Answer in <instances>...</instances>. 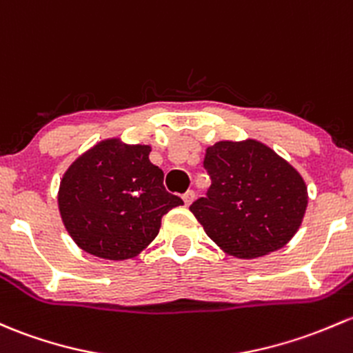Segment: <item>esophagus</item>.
Segmentation results:
<instances>
[{
    "mask_svg": "<svg viewBox=\"0 0 353 353\" xmlns=\"http://www.w3.org/2000/svg\"><path fill=\"white\" fill-rule=\"evenodd\" d=\"M194 191H191V189H189V191H186V192H184V194H183V201H184V205H186V206H189V205H191V203L192 201H194Z\"/></svg>",
    "mask_w": 353,
    "mask_h": 353,
    "instance_id": "34e87169",
    "label": "esophagus"
}]
</instances>
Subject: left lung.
Wrapping results in <instances>:
<instances>
[{
    "label": "left lung",
    "instance_id": "1",
    "mask_svg": "<svg viewBox=\"0 0 353 353\" xmlns=\"http://www.w3.org/2000/svg\"><path fill=\"white\" fill-rule=\"evenodd\" d=\"M206 198L189 206L206 235L239 259L283 248L301 226L307 189L301 174L257 140H221L206 148Z\"/></svg>",
    "mask_w": 353,
    "mask_h": 353
}]
</instances>
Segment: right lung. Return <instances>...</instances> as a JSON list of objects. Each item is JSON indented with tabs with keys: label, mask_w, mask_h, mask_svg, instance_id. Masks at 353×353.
<instances>
[{
	"label": "right lung",
	"mask_w": 353,
	"mask_h": 353,
	"mask_svg": "<svg viewBox=\"0 0 353 353\" xmlns=\"http://www.w3.org/2000/svg\"><path fill=\"white\" fill-rule=\"evenodd\" d=\"M150 150L108 139L69 165L57 201L77 247L108 261L133 259L157 236L167 211L183 205L165 191L164 172L148 161Z\"/></svg>",
	"instance_id": "1"
}]
</instances>
